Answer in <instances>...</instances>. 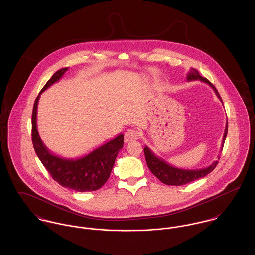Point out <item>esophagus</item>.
Here are the masks:
<instances>
[{
    "instance_id": "obj_1",
    "label": "esophagus",
    "mask_w": 255,
    "mask_h": 255,
    "mask_svg": "<svg viewBox=\"0 0 255 255\" xmlns=\"http://www.w3.org/2000/svg\"><path fill=\"white\" fill-rule=\"evenodd\" d=\"M137 136H138V133H137L135 130L129 129V130H127L125 132L124 141H125V143H128V142H131V141H133V140H136Z\"/></svg>"
}]
</instances>
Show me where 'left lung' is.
<instances>
[{
	"label": "left lung",
	"instance_id": "left-lung-1",
	"mask_svg": "<svg viewBox=\"0 0 255 255\" xmlns=\"http://www.w3.org/2000/svg\"><path fill=\"white\" fill-rule=\"evenodd\" d=\"M186 79H187V81H192V80H198L199 79V80L205 82L206 84H208L214 90L216 96L222 101V98L220 97L216 88L213 86L211 82H209L206 78L201 76L197 70L191 69L190 72L187 73ZM227 134H228V121H227V124H226V129H225V133H224V136H223L221 149H223ZM143 151H144L148 168L158 178L160 182H163L165 184H168V185L178 186V185H183V184H186V183H189V182H194L198 179L206 177V175L209 174L211 171H213L214 168L216 167V165L218 164V160H215L213 163H211L208 167H206V168L196 170L181 169V168H177V167H174V166L170 165L169 163H167L162 158L157 157L147 146L144 147ZM217 158L219 159L220 157L218 156Z\"/></svg>",
	"mask_w": 255,
	"mask_h": 255
}]
</instances>
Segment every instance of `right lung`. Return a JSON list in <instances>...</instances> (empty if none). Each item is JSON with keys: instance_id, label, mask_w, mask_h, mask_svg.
<instances>
[{"instance_id": "add662e5", "label": "right lung", "mask_w": 255, "mask_h": 255, "mask_svg": "<svg viewBox=\"0 0 255 255\" xmlns=\"http://www.w3.org/2000/svg\"><path fill=\"white\" fill-rule=\"evenodd\" d=\"M69 70L63 68L54 73L36 97L32 111V143L37 156L50 176L60 185L78 192L95 191L109 179L116 158L123 147V133L79 158H61L52 154L43 143L37 131V106L40 95L49 87L59 81Z\"/></svg>"}]
</instances>
